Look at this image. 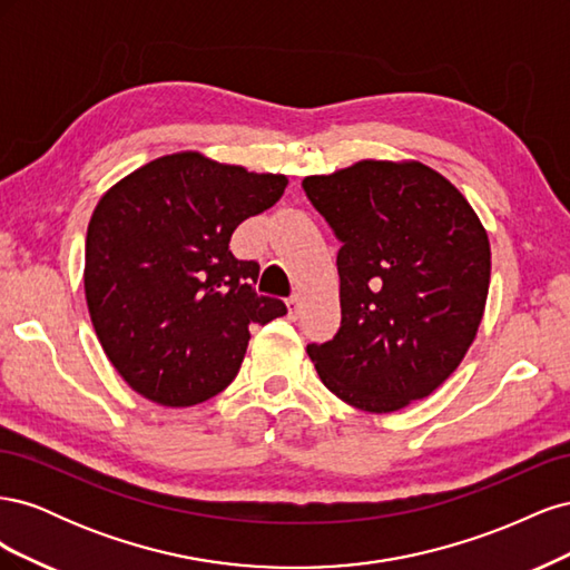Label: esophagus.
I'll list each match as a JSON object with an SVG mask.
<instances>
[{"instance_id":"1","label":"esophagus","mask_w":570,"mask_h":570,"mask_svg":"<svg viewBox=\"0 0 570 570\" xmlns=\"http://www.w3.org/2000/svg\"><path fill=\"white\" fill-rule=\"evenodd\" d=\"M299 304H302L299 295H289L287 297V312H289V316H297L299 314Z\"/></svg>"}]
</instances>
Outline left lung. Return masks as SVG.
I'll return each instance as SVG.
<instances>
[{
    "label": "left lung",
    "mask_w": 570,
    "mask_h": 570,
    "mask_svg": "<svg viewBox=\"0 0 570 570\" xmlns=\"http://www.w3.org/2000/svg\"><path fill=\"white\" fill-rule=\"evenodd\" d=\"M302 187L340 243L342 321L306 347L323 385L373 413L423 400L456 371L485 312V228L416 161H358Z\"/></svg>",
    "instance_id": "1"
}]
</instances>
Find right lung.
<instances>
[{"label":"right lung","instance_id":"obj_1","mask_svg":"<svg viewBox=\"0 0 570 570\" xmlns=\"http://www.w3.org/2000/svg\"><path fill=\"white\" fill-rule=\"evenodd\" d=\"M285 176L180 151L99 199L85 237V297L114 368L147 400L193 406L226 390L249 325L285 316L256 295L258 264L230 252L235 228L278 202Z\"/></svg>","mask_w":570,"mask_h":570}]
</instances>
